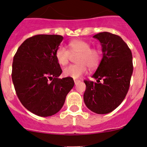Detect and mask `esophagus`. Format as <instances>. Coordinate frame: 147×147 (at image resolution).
Listing matches in <instances>:
<instances>
[{
  "label": "esophagus",
  "instance_id": "esophagus-1",
  "mask_svg": "<svg viewBox=\"0 0 147 147\" xmlns=\"http://www.w3.org/2000/svg\"><path fill=\"white\" fill-rule=\"evenodd\" d=\"M74 82H75V84H77L78 82H80V80H74Z\"/></svg>",
  "mask_w": 147,
  "mask_h": 147
}]
</instances>
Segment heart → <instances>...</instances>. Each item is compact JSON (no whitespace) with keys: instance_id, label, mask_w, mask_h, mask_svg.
Returning a JSON list of instances; mask_svg holds the SVG:
<instances>
[{"instance_id":"obj_1","label":"heart","mask_w":147,"mask_h":147,"mask_svg":"<svg viewBox=\"0 0 147 147\" xmlns=\"http://www.w3.org/2000/svg\"><path fill=\"white\" fill-rule=\"evenodd\" d=\"M69 50L64 46L61 45L56 49L55 56L61 65H65L69 63L72 55H76L78 64L71 65L65 67L63 75L65 77L78 78L86 73L87 66L91 69L96 67L101 60L100 50L91 48L89 42L82 39H75L68 43Z\"/></svg>"}]
</instances>
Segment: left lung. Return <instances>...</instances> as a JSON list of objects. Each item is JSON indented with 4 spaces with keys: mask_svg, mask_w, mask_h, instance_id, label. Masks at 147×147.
I'll use <instances>...</instances> for the list:
<instances>
[{
    "mask_svg": "<svg viewBox=\"0 0 147 147\" xmlns=\"http://www.w3.org/2000/svg\"><path fill=\"white\" fill-rule=\"evenodd\" d=\"M94 38L101 43L103 58L92 76L97 79V82L84 81V101L89 110L97 114H106L115 110L127 94L133 72L132 55L118 35L104 32L94 35Z\"/></svg>",
    "mask_w": 147,
    "mask_h": 147,
    "instance_id": "8db88e82",
    "label": "left lung"
}]
</instances>
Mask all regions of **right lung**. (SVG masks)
<instances>
[{
    "mask_svg": "<svg viewBox=\"0 0 147 147\" xmlns=\"http://www.w3.org/2000/svg\"><path fill=\"white\" fill-rule=\"evenodd\" d=\"M63 39L61 35H35L26 39L14 55L15 92L22 104L38 116L58 113L75 84L72 78H58L62 69L55 52Z\"/></svg>",
    "mask_w": 147,
    "mask_h": 147,
    "instance_id": "right-lung-1",
    "label": "right lung"
}]
</instances>
